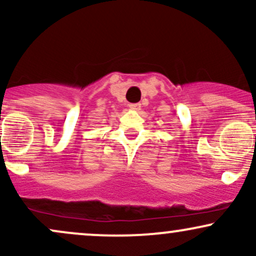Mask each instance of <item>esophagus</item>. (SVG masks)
I'll use <instances>...</instances> for the list:
<instances>
[{
  "label": "esophagus",
  "instance_id": "esophagus-1",
  "mask_svg": "<svg viewBox=\"0 0 256 256\" xmlns=\"http://www.w3.org/2000/svg\"><path fill=\"white\" fill-rule=\"evenodd\" d=\"M128 107H130L131 110H140V104H128Z\"/></svg>",
  "mask_w": 256,
  "mask_h": 256
}]
</instances>
